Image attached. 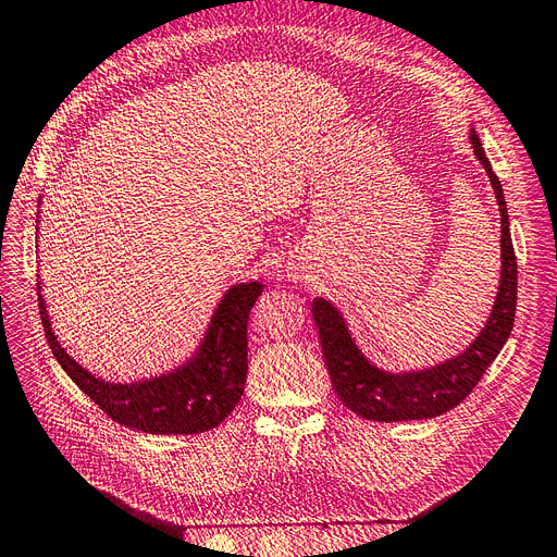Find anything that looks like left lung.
Here are the masks:
<instances>
[{
    "label": "left lung",
    "mask_w": 557,
    "mask_h": 557,
    "mask_svg": "<svg viewBox=\"0 0 557 557\" xmlns=\"http://www.w3.org/2000/svg\"><path fill=\"white\" fill-rule=\"evenodd\" d=\"M469 141L474 148L476 160L491 178L495 199L499 207V285L493 301L491 315H487L483 330L476 334L462 352L444 362H436L423 369H409V372H387V369L369 362L360 346L352 339L344 315L325 297L311 301V313L323 344V356L332 379L334 393L350 411L376 423H399V420H423L442 416L474 391V385L493 364L502 346L507 344L513 315H516V290H518V267L513 256L509 213L504 201L502 183L493 172L491 160L485 158L479 134L469 129Z\"/></svg>",
    "instance_id": "1"
}]
</instances>
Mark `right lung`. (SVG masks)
I'll return each instance as SVG.
<instances>
[{
	"label": "right lung",
	"mask_w": 557,
	"mask_h": 557,
	"mask_svg": "<svg viewBox=\"0 0 557 557\" xmlns=\"http://www.w3.org/2000/svg\"><path fill=\"white\" fill-rule=\"evenodd\" d=\"M37 293L44 332L55 360L115 423L148 434H199L221 425L242 399L248 372V313L262 295L260 281L232 285L215 307L197 350L183 364L132 383L107 381L78 364L50 325L41 281H37Z\"/></svg>",
	"instance_id": "right-lung-1"
}]
</instances>
